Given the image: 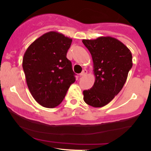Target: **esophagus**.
Returning a JSON list of instances; mask_svg holds the SVG:
<instances>
[{
  "instance_id": "obj_1",
  "label": "esophagus",
  "mask_w": 151,
  "mask_h": 151,
  "mask_svg": "<svg viewBox=\"0 0 151 151\" xmlns=\"http://www.w3.org/2000/svg\"><path fill=\"white\" fill-rule=\"evenodd\" d=\"M86 74H87V71H86V70H84L82 71V72H81L80 76H84V75H86Z\"/></svg>"
}]
</instances>
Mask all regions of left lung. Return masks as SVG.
I'll use <instances>...</instances> for the list:
<instances>
[{"instance_id": "obj_1", "label": "left lung", "mask_w": 151, "mask_h": 151, "mask_svg": "<svg viewBox=\"0 0 151 151\" xmlns=\"http://www.w3.org/2000/svg\"><path fill=\"white\" fill-rule=\"evenodd\" d=\"M92 57L94 84L84 90V101L91 106H104L120 92L133 66L132 54L119 40L99 37L82 40Z\"/></svg>"}]
</instances>
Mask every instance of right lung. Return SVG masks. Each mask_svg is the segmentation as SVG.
Returning a JSON list of instances; mask_svg holds the SVG:
<instances>
[{
  "label": "right lung",
  "instance_id": "add662e5",
  "mask_svg": "<svg viewBox=\"0 0 151 151\" xmlns=\"http://www.w3.org/2000/svg\"><path fill=\"white\" fill-rule=\"evenodd\" d=\"M72 39L55 31L38 37L26 50L22 68L32 97L45 108L61 104L75 81L72 62L67 52Z\"/></svg>",
  "mask_w": 151,
  "mask_h": 151
}]
</instances>
